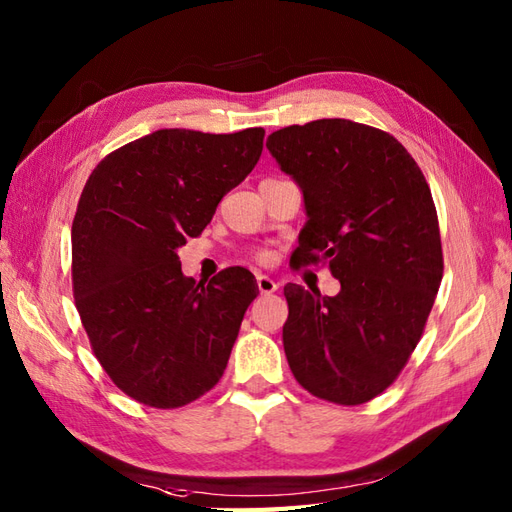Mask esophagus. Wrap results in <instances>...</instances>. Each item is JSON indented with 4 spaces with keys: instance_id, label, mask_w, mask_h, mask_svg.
<instances>
[{
    "instance_id": "obj_1",
    "label": "esophagus",
    "mask_w": 512,
    "mask_h": 512,
    "mask_svg": "<svg viewBox=\"0 0 512 512\" xmlns=\"http://www.w3.org/2000/svg\"><path fill=\"white\" fill-rule=\"evenodd\" d=\"M257 288L262 295H273L279 286L275 284V279H270L268 275H257Z\"/></svg>"
}]
</instances>
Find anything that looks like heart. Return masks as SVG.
<instances>
[{"instance_id":"b5f03b06","label":"heart","mask_w":512,"mask_h":512,"mask_svg":"<svg viewBox=\"0 0 512 512\" xmlns=\"http://www.w3.org/2000/svg\"><path fill=\"white\" fill-rule=\"evenodd\" d=\"M268 253H266V250H257V253H255V259H257V262H268Z\"/></svg>"}]
</instances>
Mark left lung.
<instances>
[{"label": "left lung", "instance_id": "8db88e82", "mask_svg": "<svg viewBox=\"0 0 512 512\" xmlns=\"http://www.w3.org/2000/svg\"><path fill=\"white\" fill-rule=\"evenodd\" d=\"M266 147L306 200L292 268L325 264L341 281L336 297L284 288L288 365L312 396L363 405L407 365L438 295L431 189L394 136L347 118L277 129Z\"/></svg>", "mask_w": 512, "mask_h": 512}]
</instances>
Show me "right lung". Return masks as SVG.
<instances>
[{"mask_svg":"<svg viewBox=\"0 0 512 512\" xmlns=\"http://www.w3.org/2000/svg\"><path fill=\"white\" fill-rule=\"evenodd\" d=\"M264 129H158L107 154L72 222V292L94 356L129 398L156 409L198 400L222 378L259 290L246 268L184 277L178 248L264 149Z\"/></svg>","mask_w":512,"mask_h":512,"instance_id":"add662e5","label":"right lung"}]
</instances>
